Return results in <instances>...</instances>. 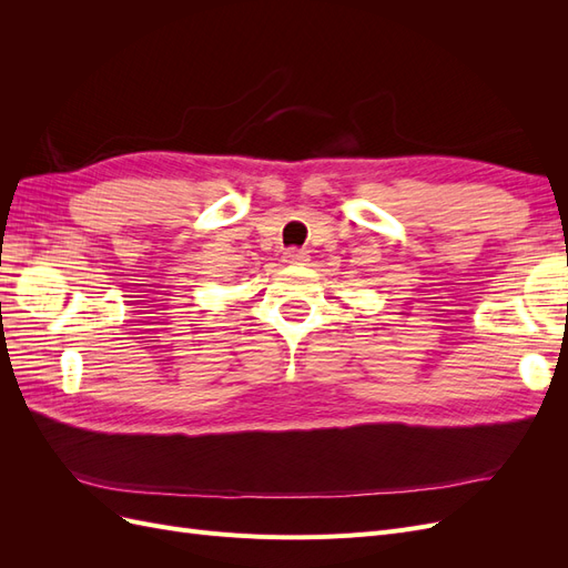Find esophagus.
I'll return each instance as SVG.
<instances>
[{"mask_svg": "<svg viewBox=\"0 0 568 568\" xmlns=\"http://www.w3.org/2000/svg\"><path fill=\"white\" fill-rule=\"evenodd\" d=\"M307 251H303V248H288L286 253H284V263H288V265H305L307 263Z\"/></svg>", "mask_w": 568, "mask_h": 568, "instance_id": "34e87169", "label": "esophagus"}]
</instances>
